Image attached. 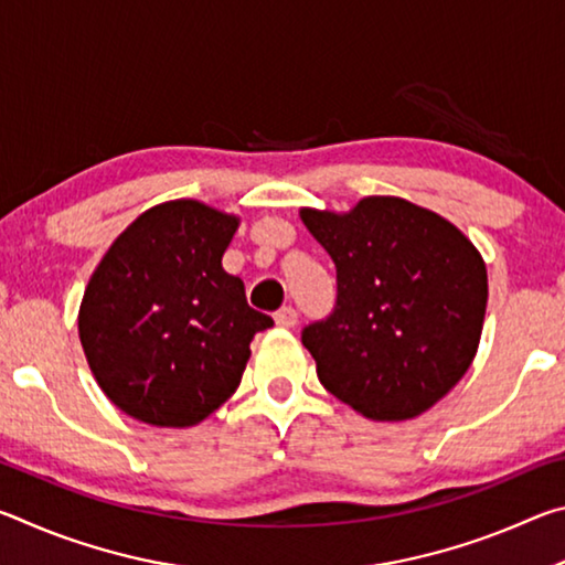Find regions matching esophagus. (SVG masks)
Listing matches in <instances>:
<instances>
[{"label":"esophagus","instance_id":"34e87169","mask_svg":"<svg viewBox=\"0 0 565 565\" xmlns=\"http://www.w3.org/2000/svg\"><path fill=\"white\" fill-rule=\"evenodd\" d=\"M274 321H276V327H281V329H294L296 321H299V313H296L294 306H281V309L274 313Z\"/></svg>","mask_w":565,"mask_h":565}]
</instances>
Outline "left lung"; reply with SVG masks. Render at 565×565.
Returning a JSON list of instances; mask_svg holds the SVG:
<instances>
[{
    "mask_svg": "<svg viewBox=\"0 0 565 565\" xmlns=\"http://www.w3.org/2000/svg\"><path fill=\"white\" fill-rule=\"evenodd\" d=\"M301 218L337 264L333 311L301 331L323 388L374 420L424 414L476 356L489 301L481 254L451 222L396 196Z\"/></svg>",
    "mask_w": 565,
    "mask_h": 565,
    "instance_id": "8db88e82",
    "label": "left lung"
}]
</instances>
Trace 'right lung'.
<instances>
[{"label": "right lung", "mask_w": 565, "mask_h": 565, "mask_svg": "<svg viewBox=\"0 0 565 565\" xmlns=\"http://www.w3.org/2000/svg\"><path fill=\"white\" fill-rule=\"evenodd\" d=\"M236 226V216L194 199L159 204L117 236L92 274L79 339L124 414L184 428L236 391L254 333L274 327L222 266Z\"/></svg>", "instance_id": "add662e5"}]
</instances>
